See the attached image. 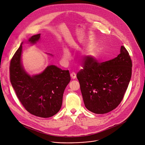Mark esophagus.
<instances>
[{
  "mask_svg": "<svg viewBox=\"0 0 145 145\" xmlns=\"http://www.w3.org/2000/svg\"><path fill=\"white\" fill-rule=\"evenodd\" d=\"M71 76L72 78L74 79V78H76V74L74 72H72V73H71Z\"/></svg>",
  "mask_w": 145,
  "mask_h": 145,
  "instance_id": "obj_1",
  "label": "esophagus"
}]
</instances>
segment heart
Segmentation results:
<instances>
[{"label": "heart", "mask_w": 145, "mask_h": 145, "mask_svg": "<svg viewBox=\"0 0 145 145\" xmlns=\"http://www.w3.org/2000/svg\"><path fill=\"white\" fill-rule=\"evenodd\" d=\"M89 55H93L92 52H90ZM71 58V53L67 48H64L63 50V60L64 63H67Z\"/></svg>", "instance_id": "obj_1"}]
</instances>
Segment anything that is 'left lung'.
I'll return each mask as SVG.
<instances>
[{
  "label": "left lung",
  "instance_id": "obj_1",
  "mask_svg": "<svg viewBox=\"0 0 145 145\" xmlns=\"http://www.w3.org/2000/svg\"><path fill=\"white\" fill-rule=\"evenodd\" d=\"M131 73L132 61L123 46L116 57L101 63L87 56L83 69L76 75L86 107L97 114L116 108L127 89Z\"/></svg>",
  "mask_w": 145,
  "mask_h": 145
}]
</instances>
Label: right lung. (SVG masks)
<instances>
[{"label":"right lung","instance_id":"right-lung-1","mask_svg":"<svg viewBox=\"0 0 145 145\" xmlns=\"http://www.w3.org/2000/svg\"><path fill=\"white\" fill-rule=\"evenodd\" d=\"M40 35H34L28 40L35 44ZM22 44L10 61L12 86L19 100L29 113L41 118L51 117L61 107L64 90L71 80L69 71L50 65L41 73L30 76L22 65Z\"/></svg>","mask_w":145,"mask_h":145}]
</instances>
